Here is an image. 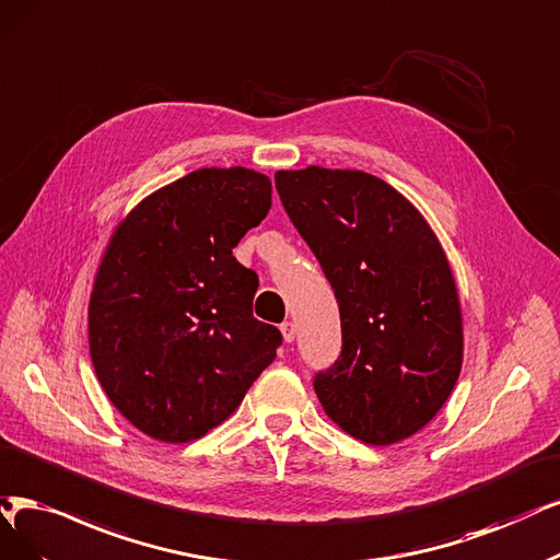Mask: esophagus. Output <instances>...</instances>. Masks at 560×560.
<instances>
[{
  "label": "esophagus",
  "mask_w": 560,
  "mask_h": 560,
  "mask_svg": "<svg viewBox=\"0 0 560 560\" xmlns=\"http://www.w3.org/2000/svg\"><path fill=\"white\" fill-rule=\"evenodd\" d=\"M281 335H283V341H285V343H293V341H295V335H298V329H295V325H293L291 320H285V323L281 325Z\"/></svg>",
  "instance_id": "obj_1"
}]
</instances>
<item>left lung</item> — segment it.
<instances>
[{
    "label": "left lung",
    "instance_id": "obj_1",
    "mask_svg": "<svg viewBox=\"0 0 560 560\" xmlns=\"http://www.w3.org/2000/svg\"><path fill=\"white\" fill-rule=\"evenodd\" d=\"M283 210L318 258L341 316V355L314 389L350 436L392 445L443 408L464 360L462 306L424 217L362 171H279Z\"/></svg>",
    "mask_w": 560,
    "mask_h": 560
}]
</instances>
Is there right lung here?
<instances>
[{"label": "right lung", "mask_w": 560, "mask_h": 560, "mask_svg": "<svg viewBox=\"0 0 560 560\" xmlns=\"http://www.w3.org/2000/svg\"><path fill=\"white\" fill-rule=\"evenodd\" d=\"M269 207L267 175L200 168L115 228L90 298V355L113 406L148 436H205L277 358L281 332L252 314L258 277L233 256Z\"/></svg>", "instance_id": "obj_1"}]
</instances>
